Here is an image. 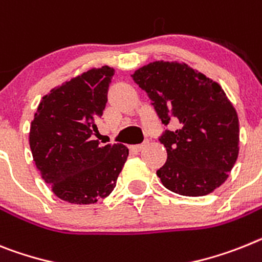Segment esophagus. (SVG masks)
<instances>
[{"label":"esophagus","instance_id":"obj_1","mask_svg":"<svg viewBox=\"0 0 262 262\" xmlns=\"http://www.w3.org/2000/svg\"><path fill=\"white\" fill-rule=\"evenodd\" d=\"M147 143H148V139H146V140H144V142H143L142 144H136V146H133V147H131V149H133V151H135V152H139L140 149H142L143 147L146 146Z\"/></svg>","mask_w":262,"mask_h":262}]
</instances>
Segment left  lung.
<instances>
[{
    "instance_id": "obj_1",
    "label": "left lung",
    "mask_w": 262,
    "mask_h": 262,
    "mask_svg": "<svg viewBox=\"0 0 262 262\" xmlns=\"http://www.w3.org/2000/svg\"><path fill=\"white\" fill-rule=\"evenodd\" d=\"M151 99L164 127L171 119L178 129L165 128L159 140L167 162L156 175L169 191L205 196L227 180L238 155V118L216 82L185 63L158 61L133 75Z\"/></svg>"
}]
</instances>
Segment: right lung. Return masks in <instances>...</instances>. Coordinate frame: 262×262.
<instances>
[{
    "label": "right lung",
    "instance_id": "1",
    "mask_svg": "<svg viewBox=\"0 0 262 262\" xmlns=\"http://www.w3.org/2000/svg\"><path fill=\"white\" fill-rule=\"evenodd\" d=\"M114 69H91L42 98L29 143L35 167L55 195L71 204H93L114 191L128 156L123 144L102 146L98 131Z\"/></svg>",
    "mask_w": 262,
    "mask_h": 262
}]
</instances>
